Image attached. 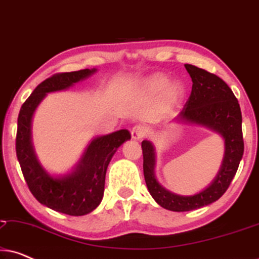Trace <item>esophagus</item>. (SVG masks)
Instances as JSON below:
<instances>
[{"instance_id": "34e87169", "label": "esophagus", "mask_w": 259, "mask_h": 259, "mask_svg": "<svg viewBox=\"0 0 259 259\" xmlns=\"http://www.w3.org/2000/svg\"><path fill=\"white\" fill-rule=\"evenodd\" d=\"M131 134H132V138L134 140H140L147 134V128L143 125H137L131 131Z\"/></svg>"}]
</instances>
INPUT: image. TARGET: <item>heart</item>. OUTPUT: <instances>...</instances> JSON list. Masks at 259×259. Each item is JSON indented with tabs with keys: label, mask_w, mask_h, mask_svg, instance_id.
I'll return each mask as SVG.
<instances>
[{
	"label": "heart",
	"mask_w": 259,
	"mask_h": 259,
	"mask_svg": "<svg viewBox=\"0 0 259 259\" xmlns=\"http://www.w3.org/2000/svg\"><path fill=\"white\" fill-rule=\"evenodd\" d=\"M168 84H169L168 77L159 74V75L152 76L151 79L147 81L146 87L148 91L152 92V93H160V92L167 88ZM168 91H169L168 92L169 97H171L172 100H177V99H179L180 95H182V87H180L179 84H172Z\"/></svg>",
	"instance_id": "b5f03b06"
}]
</instances>
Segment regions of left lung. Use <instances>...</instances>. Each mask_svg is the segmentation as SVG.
<instances>
[{
    "mask_svg": "<svg viewBox=\"0 0 259 259\" xmlns=\"http://www.w3.org/2000/svg\"><path fill=\"white\" fill-rule=\"evenodd\" d=\"M185 68L192 79V91L177 119L206 126L218 132L224 138L225 153L218 176L207 189L194 196H179L157 182L153 145L147 140L141 143L147 189L161 207L176 212L196 210L218 200L229 189L244 153L242 112L231 88L207 70L193 65H185Z\"/></svg>",
    "mask_w": 259,
    "mask_h": 259,
    "instance_id": "left-lung-1",
    "label": "left lung"
}]
</instances>
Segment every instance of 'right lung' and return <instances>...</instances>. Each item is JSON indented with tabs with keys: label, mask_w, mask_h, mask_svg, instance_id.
Returning <instances> with one entry per match:
<instances>
[{
	"label": "right lung",
	"mask_w": 259,
	"mask_h": 259,
	"mask_svg": "<svg viewBox=\"0 0 259 259\" xmlns=\"http://www.w3.org/2000/svg\"><path fill=\"white\" fill-rule=\"evenodd\" d=\"M95 70L58 73L42 81L23 102L17 118L16 155L28 189L42 205L69 215L87 214L100 204L107 166L120 145L131 139V133L120 130L95 138L84 151L75 171L62 178H54L45 171L34 153L30 123L35 109L47 93L66 90Z\"/></svg>",
	"instance_id": "obj_1"
}]
</instances>
